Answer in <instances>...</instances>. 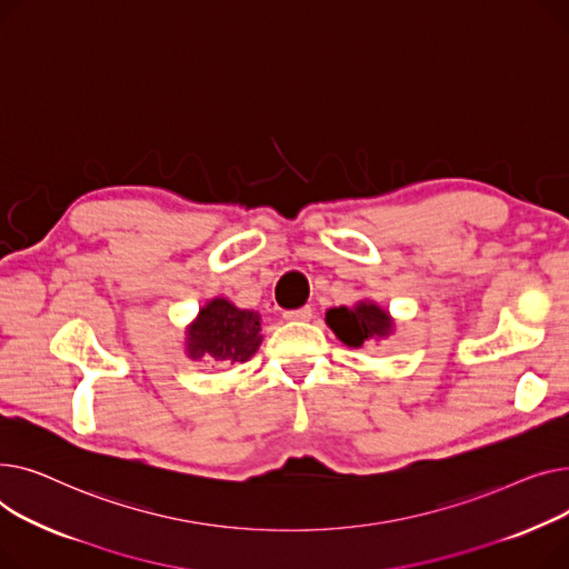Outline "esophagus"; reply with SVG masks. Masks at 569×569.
I'll return each mask as SVG.
<instances>
[{
    "label": "esophagus",
    "instance_id": "obj_1",
    "mask_svg": "<svg viewBox=\"0 0 569 569\" xmlns=\"http://www.w3.org/2000/svg\"><path fill=\"white\" fill-rule=\"evenodd\" d=\"M284 319H289V321H308V319H312V308L303 306V308H298V310H287Z\"/></svg>",
    "mask_w": 569,
    "mask_h": 569
}]
</instances>
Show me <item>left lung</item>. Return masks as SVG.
Instances as JSON below:
<instances>
[{
    "label": "left lung",
    "instance_id": "8db88e82",
    "mask_svg": "<svg viewBox=\"0 0 569 569\" xmlns=\"http://www.w3.org/2000/svg\"><path fill=\"white\" fill-rule=\"evenodd\" d=\"M326 321L349 347H362L370 338H386L392 328L388 315L375 303H360L353 310L332 308Z\"/></svg>",
    "mask_w": 569,
    "mask_h": 569
}]
</instances>
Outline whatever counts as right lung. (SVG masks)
Here are the masks:
<instances>
[{
	"mask_svg": "<svg viewBox=\"0 0 569 569\" xmlns=\"http://www.w3.org/2000/svg\"><path fill=\"white\" fill-rule=\"evenodd\" d=\"M188 353L209 356L216 362H246L261 342L259 317L250 310L233 308L229 300L216 298L199 312L188 332Z\"/></svg>",
	"mask_w": 569,
	"mask_h": 569,
	"instance_id": "add662e5",
	"label": "right lung"
}]
</instances>
